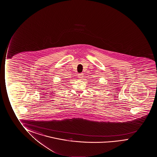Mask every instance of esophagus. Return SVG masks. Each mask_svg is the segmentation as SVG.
<instances>
[{"label": "esophagus", "mask_w": 157, "mask_h": 157, "mask_svg": "<svg viewBox=\"0 0 157 157\" xmlns=\"http://www.w3.org/2000/svg\"><path fill=\"white\" fill-rule=\"evenodd\" d=\"M83 74H78V78H80V79H82V78H83Z\"/></svg>", "instance_id": "obj_1"}]
</instances>
